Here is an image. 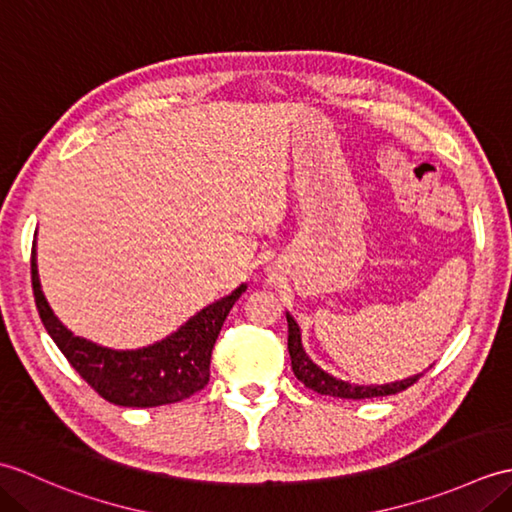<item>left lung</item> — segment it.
Here are the masks:
<instances>
[{
  "instance_id": "8db88e82",
  "label": "left lung",
  "mask_w": 512,
  "mask_h": 512,
  "mask_svg": "<svg viewBox=\"0 0 512 512\" xmlns=\"http://www.w3.org/2000/svg\"><path fill=\"white\" fill-rule=\"evenodd\" d=\"M288 319V352H290V361H292V372H295L297 380H301L308 389L317 391V394L323 396H334V398H347V400H363V398H378V396H391L398 394V391H405L411 387L422 374H416L405 380H398V383H387V385H352L345 383V380H339L330 376L328 372L312 363V358L306 354L301 345V332L297 321L290 317L286 312Z\"/></svg>"
}]
</instances>
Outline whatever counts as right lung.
<instances>
[{"label": "right lung", "instance_id": "add662e5", "mask_svg": "<svg viewBox=\"0 0 512 512\" xmlns=\"http://www.w3.org/2000/svg\"><path fill=\"white\" fill-rule=\"evenodd\" d=\"M32 290L39 317L68 363L94 391L118 407H160L193 396L209 383L211 352L228 312L242 297L246 284L211 303L195 317L154 345L140 350H110L74 336L54 317L41 292L37 250L32 246Z\"/></svg>", "mask_w": 512, "mask_h": 512}]
</instances>
